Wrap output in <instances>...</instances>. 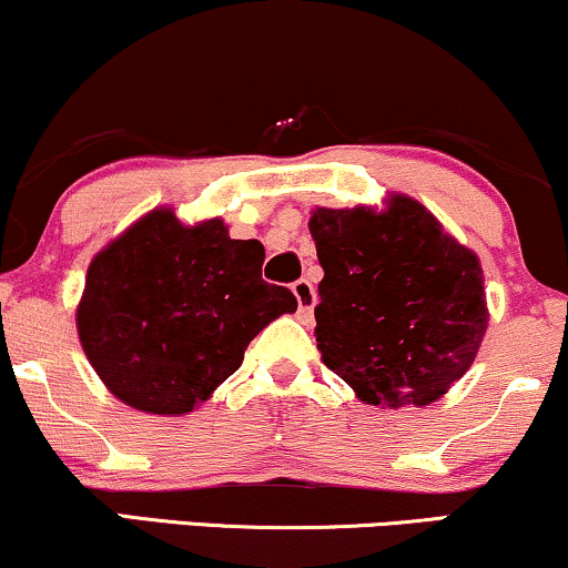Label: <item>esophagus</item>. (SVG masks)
Wrapping results in <instances>:
<instances>
[{"instance_id": "34e87169", "label": "esophagus", "mask_w": 568, "mask_h": 568, "mask_svg": "<svg viewBox=\"0 0 568 568\" xmlns=\"http://www.w3.org/2000/svg\"><path fill=\"white\" fill-rule=\"evenodd\" d=\"M293 296L298 301V312L304 314V317H312L314 312V304H317V293H314V285L308 283L306 277H301L293 283Z\"/></svg>"}]
</instances>
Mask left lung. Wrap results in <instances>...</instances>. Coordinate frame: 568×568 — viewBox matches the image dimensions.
Segmentation results:
<instances>
[{"instance_id":"left-lung-1","label":"left lung","mask_w":568,"mask_h":568,"mask_svg":"<svg viewBox=\"0 0 568 568\" xmlns=\"http://www.w3.org/2000/svg\"><path fill=\"white\" fill-rule=\"evenodd\" d=\"M325 270L314 335L322 362L375 406H427L475 362L487 329L483 267L433 212L393 193L308 220Z\"/></svg>"}]
</instances>
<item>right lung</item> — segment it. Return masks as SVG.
<instances>
[{
  "label": "right lung",
  "instance_id": "right-lung-1",
  "mask_svg": "<svg viewBox=\"0 0 568 568\" xmlns=\"http://www.w3.org/2000/svg\"><path fill=\"white\" fill-rule=\"evenodd\" d=\"M264 246L233 241L220 217L183 225L143 214L89 264L75 325L112 396L181 416L241 367L243 351L296 296L262 280Z\"/></svg>",
  "mask_w": 568,
  "mask_h": 568
}]
</instances>
